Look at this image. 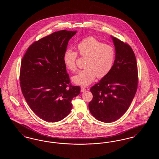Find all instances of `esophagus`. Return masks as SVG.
I'll list each match as a JSON object with an SVG mask.
<instances>
[{"label": "esophagus", "instance_id": "34e87169", "mask_svg": "<svg viewBox=\"0 0 159 159\" xmlns=\"http://www.w3.org/2000/svg\"><path fill=\"white\" fill-rule=\"evenodd\" d=\"M86 89L84 87H83V86H82V87L81 88V89H80V91H81L82 92H84V91H86Z\"/></svg>", "mask_w": 159, "mask_h": 159}]
</instances>
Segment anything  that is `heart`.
I'll use <instances>...</instances> for the list:
<instances>
[{
  "label": "heart",
  "instance_id": "1",
  "mask_svg": "<svg viewBox=\"0 0 159 159\" xmlns=\"http://www.w3.org/2000/svg\"><path fill=\"white\" fill-rule=\"evenodd\" d=\"M76 51L67 49L64 55V62L71 71L77 70V54L86 58L84 68L73 77V82L77 84L87 86L94 81L96 77L103 78L111 70L115 60L116 52L111 46L104 44L93 37L80 41L76 45Z\"/></svg>",
  "mask_w": 159,
  "mask_h": 159
}]
</instances>
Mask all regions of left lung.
<instances>
[{"instance_id":"1","label":"left lung","mask_w":159,"mask_h":159,"mask_svg":"<svg viewBox=\"0 0 159 159\" xmlns=\"http://www.w3.org/2000/svg\"><path fill=\"white\" fill-rule=\"evenodd\" d=\"M116 58L110 72L90 89L93 98L89 103L92 115L102 122L118 120L126 112L138 88L136 57L130 46L112 37Z\"/></svg>"}]
</instances>
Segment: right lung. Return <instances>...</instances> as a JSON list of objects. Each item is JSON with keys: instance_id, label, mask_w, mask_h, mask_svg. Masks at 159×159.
<instances>
[{"instance_id": "right-lung-1", "label": "right lung", "mask_w": 159, "mask_h": 159, "mask_svg": "<svg viewBox=\"0 0 159 159\" xmlns=\"http://www.w3.org/2000/svg\"><path fill=\"white\" fill-rule=\"evenodd\" d=\"M76 31H58L33 43L23 57L20 73L23 96L31 110L43 120L57 122L72 108L80 92L73 86L64 62L69 40Z\"/></svg>"}]
</instances>
